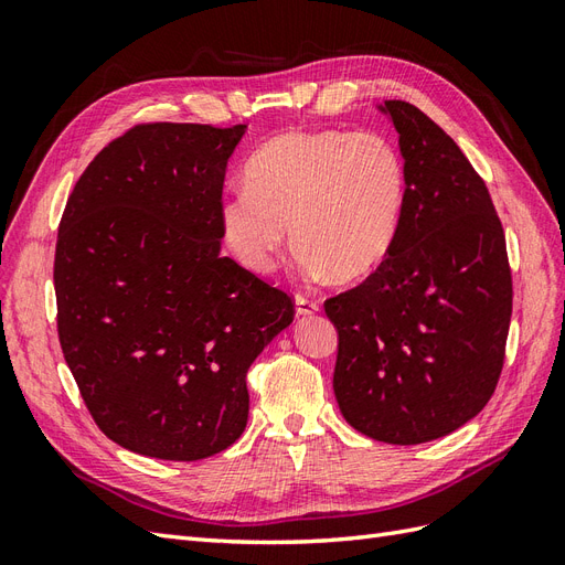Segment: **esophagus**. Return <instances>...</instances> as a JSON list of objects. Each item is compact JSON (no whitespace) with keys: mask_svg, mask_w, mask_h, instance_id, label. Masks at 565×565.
I'll return each instance as SVG.
<instances>
[{"mask_svg":"<svg viewBox=\"0 0 565 565\" xmlns=\"http://www.w3.org/2000/svg\"><path fill=\"white\" fill-rule=\"evenodd\" d=\"M295 306H297V316H301V318L313 316V313H318V309H320L316 299L303 297V295H297V297H295Z\"/></svg>","mask_w":565,"mask_h":565,"instance_id":"esophagus-1","label":"esophagus"}]
</instances>
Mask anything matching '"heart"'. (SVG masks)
Instances as JSON below:
<instances>
[{"mask_svg": "<svg viewBox=\"0 0 565 565\" xmlns=\"http://www.w3.org/2000/svg\"><path fill=\"white\" fill-rule=\"evenodd\" d=\"M245 188L218 204V228L241 266L268 276L287 247L311 278L355 282L396 245L405 164L374 131H282L254 150Z\"/></svg>", "mask_w": 565, "mask_h": 565, "instance_id": "b5f03b06", "label": "heart"}]
</instances>
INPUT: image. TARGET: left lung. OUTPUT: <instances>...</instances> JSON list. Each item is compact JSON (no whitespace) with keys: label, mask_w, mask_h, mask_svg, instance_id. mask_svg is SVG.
Listing matches in <instances>:
<instances>
[{"label":"left lung","mask_w":565,"mask_h":565,"mask_svg":"<svg viewBox=\"0 0 565 565\" xmlns=\"http://www.w3.org/2000/svg\"><path fill=\"white\" fill-rule=\"evenodd\" d=\"M380 110L398 131L405 204L386 262L324 301L339 332L332 384L353 429L417 446L490 401L514 292L500 216L465 152L413 104Z\"/></svg>","instance_id":"left-lung-1"}]
</instances>
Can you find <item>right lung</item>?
I'll return each mask as SVG.
<instances>
[{
	"label": "right lung",
	"mask_w": 565,
	"mask_h": 565,
	"mask_svg": "<svg viewBox=\"0 0 565 565\" xmlns=\"http://www.w3.org/2000/svg\"><path fill=\"white\" fill-rule=\"evenodd\" d=\"M247 125H139L75 183L58 228V339L98 429L195 461L241 438L247 370L295 318L282 289L221 256L226 164Z\"/></svg>",
	"instance_id": "right-lung-1"
}]
</instances>
